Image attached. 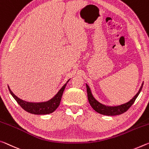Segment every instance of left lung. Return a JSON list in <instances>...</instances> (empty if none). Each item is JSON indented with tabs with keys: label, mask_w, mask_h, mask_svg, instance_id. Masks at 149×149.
Masks as SVG:
<instances>
[{
	"label": "left lung",
	"mask_w": 149,
	"mask_h": 149,
	"mask_svg": "<svg viewBox=\"0 0 149 149\" xmlns=\"http://www.w3.org/2000/svg\"><path fill=\"white\" fill-rule=\"evenodd\" d=\"M143 83L141 85V86L139 89L138 93L134 96V97L132 100H130L129 102L124 104H122L121 105L118 106H106L105 105H103L98 102L95 98L93 97V95H92L90 88L88 86V85L86 84L87 87V97H88V101L90 105L95 111L99 113L105 115H108V116H113V115H121L122 113L126 112L131 107V105L133 104L134 101L137 97L138 95L140 93L141 89L143 88Z\"/></svg>",
	"instance_id": "obj_1"
}]
</instances>
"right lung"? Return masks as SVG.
Listing matches in <instances>:
<instances>
[{"instance_id":"right-lung-1","label":"right lung","mask_w":149,"mask_h":149,"mask_svg":"<svg viewBox=\"0 0 149 149\" xmlns=\"http://www.w3.org/2000/svg\"><path fill=\"white\" fill-rule=\"evenodd\" d=\"M69 81L70 79L66 82V84H64V86L60 89V91L58 92L57 94H56L53 98H52L50 100H49L48 101H46V102L42 103H30L20 100V98H18L17 96H16L15 94L12 92L10 87L8 86V90L10 91L12 96L15 98L16 102H17L18 104L20 105V107H22L23 109H24L26 111L35 115H46L53 113L54 111L58 107V106L60 105L63 91H64L67 83Z\"/></svg>"}]
</instances>
